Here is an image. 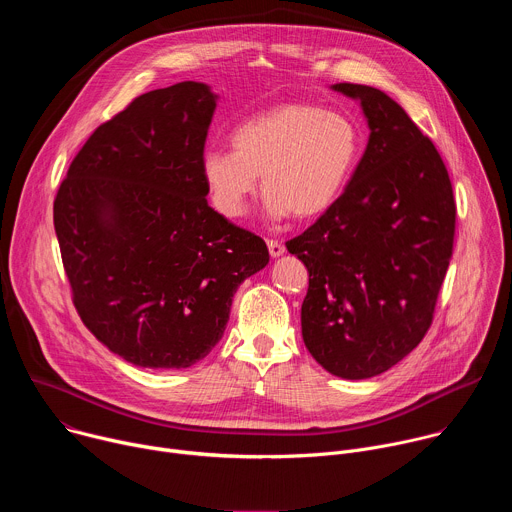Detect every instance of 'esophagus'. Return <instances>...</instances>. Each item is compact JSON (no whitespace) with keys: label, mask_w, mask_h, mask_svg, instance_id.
I'll return each instance as SVG.
<instances>
[{"label":"esophagus","mask_w":512,"mask_h":512,"mask_svg":"<svg viewBox=\"0 0 512 512\" xmlns=\"http://www.w3.org/2000/svg\"><path fill=\"white\" fill-rule=\"evenodd\" d=\"M267 247H269V255L273 259H277V257H281L285 253V247L279 241H267Z\"/></svg>","instance_id":"esophagus-1"}]
</instances>
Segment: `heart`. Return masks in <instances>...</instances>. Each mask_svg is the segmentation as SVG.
I'll return each instance as SVG.
<instances>
[{
	"label": "heart",
	"instance_id": "obj_1",
	"mask_svg": "<svg viewBox=\"0 0 512 512\" xmlns=\"http://www.w3.org/2000/svg\"><path fill=\"white\" fill-rule=\"evenodd\" d=\"M231 145L233 152L208 150L200 162L218 212L243 216L261 176L269 218L294 214L298 221H312L330 212L350 186L364 139L348 115L296 101L237 125Z\"/></svg>",
	"mask_w": 512,
	"mask_h": 512
}]
</instances>
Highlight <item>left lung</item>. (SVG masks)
Masks as SVG:
<instances>
[{
	"mask_svg": "<svg viewBox=\"0 0 512 512\" xmlns=\"http://www.w3.org/2000/svg\"><path fill=\"white\" fill-rule=\"evenodd\" d=\"M360 103L369 143L338 204L285 243L310 273L302 336L318 364L350 381L403 360L425 336L456 229L448 170L401 105L338 83Z\"/></svg>",
	"mask_w": 512,
	"mask_h": 512,
	"instance_id": "obj_1",
	"label": "left lung"
}]
</instances>
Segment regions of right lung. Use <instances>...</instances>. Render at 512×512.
Returning <instances> with one entry per match:
<instances>
[{"mask_svg":"<svg viewBox=\"0 0 512 512\" xmlns=\"http://www.w3.org/2000/svg\"><path fill=\"white\" fill-rule=\"evenodd\" d=\"M216 99L196 81L137 97L95 129L54 200L72 302L135 367L202 360L237 287L269 263L261 237L206 202L200 162Z\"/></svg>","mask_w":512,"mask_h":512,"instance_id":"1","label":"right lung"}]
</instances>
